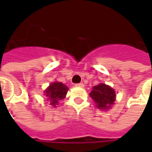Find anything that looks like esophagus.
I'll use <instances>...</instances> for the list:
<instances>
[{"label":"esophagus","mask_w":152,"mask_h":152,"mask_svg":"<svg viewBox=\"0 0 152 152\" xmlns=\"http://www.w3.org/2000/svg\"><path fill=\"white\" fill-rule=\"evenodd\" d=\"M75 86H77V87H81V88H82V87H84V85H83L82 83H79V84H76Z\"/></svg>","instance_id":"obj_1"}]
</instances>
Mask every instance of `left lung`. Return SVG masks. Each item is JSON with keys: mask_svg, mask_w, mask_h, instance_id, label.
<instances>
[{"mask_svg": "<svg viewBox=\"0 0 152 152\" xmlns=\"http://www.w3.org/2000/svg\"><path fill=\"white\" fill-rule=\"evenodd\" d=\"M90 96L96 102V107L102 110H108L114 104L116 94L112 87L101 83L92 88Z\"/></svg>", "mask_w": 152, "mask_h": 152, "instance_id": "8db88e82", "label": "left lung"}]
</instances>
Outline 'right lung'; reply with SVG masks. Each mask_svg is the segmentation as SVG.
Segmentation results:
<instances>
[{
  "label": "right lung",
  "mask_w": 152,
  "mask_h": 152,
  "mask_svg": "<svg viewBox=\"0 0 152 152\" xmlns=\"http://www.w3.org/2000/svg\"><path fill=\"white\" fill-rule=\"evenodd\" d=\"M67 91L68 87L61 82L51 83L45 91L46 101L51 107H56L59 102L66 97Z\"/></svg>",
  "instance_id": "add662e5"
}]
</instances>
